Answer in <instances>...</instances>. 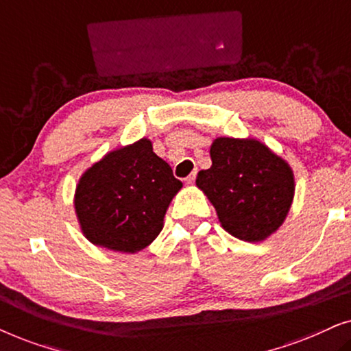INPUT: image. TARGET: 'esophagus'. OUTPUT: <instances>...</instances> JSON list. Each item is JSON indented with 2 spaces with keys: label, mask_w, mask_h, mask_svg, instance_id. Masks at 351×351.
<instances>
[{
  "label": "esophagus",
  "mask_w": 351,
  "mask_h": 351,
  "mask_svg": "<svg viewBox=\"0 0 351 351\" xmlns=\"http://www.w3.org/2000/svg\"><path fill=\"white\" fill-rule=\"evenodd\" d=\"M195 179H196V172H191V174L185 179V182H186V184H189V185H191V184H193V182H195Z\"/></svg>",
  "instance_id": "1"
}]
</instances>
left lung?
Here are the masks:
<instances>
[{"instance_id": "8db88e82", "label": "left lung", "mask_w": 351, "mask_h": 351, "mask_svg": "<svg viewBox=\"0 0 351 351\" xmlns=\"http://www.w3.org/2000/svg\"><path fill=\"white\" fill-rule=\"evenodd\" d=\"M213 166L196 176V185L234 238L257 243L285 222L294 196V176L285 160L263 143L219 137L210 147Z\"/></svg>"}]
</instances>
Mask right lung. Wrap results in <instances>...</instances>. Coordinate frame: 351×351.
Returning a JSON list of instances; mask_svg holds the SVG:
<instances>
[{
	"mask_svg": "<svg viewBox=\"0 0 351 351\" xmlns=\"http://www.w3.org/2000/svg\"><path fill=\"white\" fill-rule=\"evenodd\" d=\"M182 189L147 138L108 153L80 179L75 209L90 243L119 252L147 247Z\"/></svg>",
	"mask_w": 351,
	"mask_h": 351,
	"instance_id": "obj_1",
	"label": "right lung"
}]
</instances>
